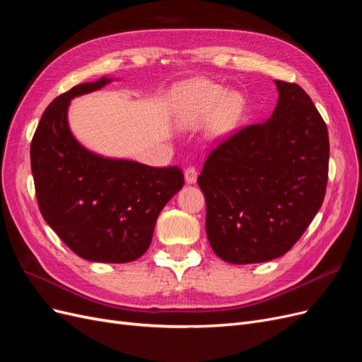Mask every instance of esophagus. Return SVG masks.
<instances>
[{"label":"esophagus","instance_id":"esophagus-1","mask_svg":"<svg viewBox=\"0 0 362 362\" xmlns=\"http://www.w3.org/2000/svg\"><path fill=\"white\" fill-rule=\"evenodd\" d=\"M184 178L187 184H194L197 180V170L193 166H189L184 170Z\"/></svg>","mask_w":362,"mask_h":362}]
</instances>
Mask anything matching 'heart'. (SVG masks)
Segmentation results:
<instances>
[{"mask_svg": "<svg viewBox=\"0 0 362 362\" xmlns=\"http://www.w3.org/2000/svg\"><path fill=\"white\" fill-rule=\"evenodd\" d=\"M182 119L197 124L211 115L214 134L229 133L243 114V100L238 94L226 93L208 81H193L182 86Z\"/></svg>", "mask_w": 362, "mask_h": 362, "instance_id": "1", "label": "heart"}]
</instances>
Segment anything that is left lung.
<instances>
[{"mask_svg":"<svg viewBox=\"0 0 362 362\" xmlns=\"http://www.w3.org/2000/svg\"><path fill=\"white\" fill-rule=\"evenodd\" d=\"M276 85L271 118L218 144L197 178L208 241L229 264H259L289 252L325 197L327 124L300 85Z\"/></svg>","mask_w":362,"mask_h":362,"instance_id":"1","label":"left lung"}]
</instances>
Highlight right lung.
I'll use <instances>...</instances> for the list:
<instances>
[{"label":"right lung","mask_w":362,"mask_h":362,"mask_svg":"<svg viewBox=\"0 0 362 362\" xmlns=\"http://www.w3.org/2000/svg\"><path fill=\"white\" fill-rule=\"evenodd\" d=\"M102 78L73 86L46 107L31 141V170L40 213L71 252L105 264L141 257L160 211L184 185L180 168L91 153L67 121L70 100L103 88Z\"/></svg>","instance_id":"1"}]
</instances>
